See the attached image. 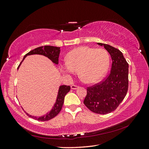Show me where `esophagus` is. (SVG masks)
I'll return each instance as SVG.
<instances>
[{
	"mask_svg": "<svg viewBox=\"0 0 149 149\" xmlns=\"http://www.w3.org/2000/svg\"><path fill=\"white\" fill-rule=\"evenodd\" d=\"M79 86H78L77 85H75V84H72L71 86V88L72 90H76L77 88H79Z\"/></svg>",
	"mask_w": 149,
	"mask_h": 149,
	"instance_id": "obj_1",
	"label": "esophagus"
}]
</instances>
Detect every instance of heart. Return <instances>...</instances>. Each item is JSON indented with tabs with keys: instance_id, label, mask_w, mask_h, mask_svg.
Masks as SVG:
<instances>
[{
	"instance_id": "obj_1",
	"label": "heart",
	"mask_w": 149,
	"mask_h": 149,
	"mask_svg": "<svg viewBox=\"0 0 149 149\" xmlns=\"http://www.w3.org/2000/svg\"><path fill=\"white\" fill-rule=\"evenodd\" d=\"M109 65V56L105 49L82 46L69 52L66 62L60 68L69 76L79 70V76L85 83L93 84L102 79Z\"/></svg>"
}]
</instances>
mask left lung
I'll return each mask as SVG.
<instances>
[{
    "mask_svg": "<svg viewBox=\"0 0 149 149\" xmlns=\"http://www.w3.org/2000/svg\"><path fill=\"white\" fill-rule=\"evenodd\" d=\"M98 44L104 46L109 53L112 59L111 68L105 79L87 87L84 104L92 112L106 115L115 111L127 94L129 64L118 49L105 43Z\"/></svg>",
    "mask_w": 149,
    "mask_h": 149,
    "instance_id": "8db88e82",
    "label": "left lung"
}]
</instances>
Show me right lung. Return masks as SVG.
<instances>
[{
	"instance_id": "obj_1",
	"label": "right lung",
	"mask_w": 149,
	"mask_h": 149,
	"mask_svg": "<svg viewBox=\"0 0 149 149\" xmlns=\"http://www.w3.org/2000/svg\"><path fill=\"white\" fill-rule=\"evenodd\" d=\"M60 53V47H54V46H49V45H45V46H42L38 47L35 49L31 50L29 52L26 54V55L24 56L23 59L21 61V63L19 65L18 69L19 66H20L22 62L24 61V59L26 58L27 56L29 55H33V54H40V55H43L46 57H47L49 59H50L51 61L55 63V64L58 65V61H59V56ZM70 90V86H66V85H62L59 87L58 94V97H57L56 102L54 104V106L52 107V110L48 113H47L45 115L40 117H36V116H33L29 115V114L26 113L27 115L29 117H31L34 119L36 120H38V121H47V120H49L58 115V113L61 111V108L63 107V104L64 103V99L68 91Z\"/></svg>"
}]
</instances>
